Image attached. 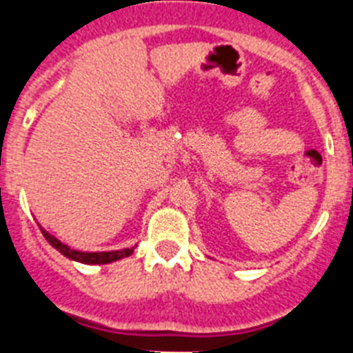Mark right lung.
<instances>
[{"instance_id": "right-lung-1", "label": "right lung", "mask_w": 353, "mask_h": 353, "mask_svg": "<svg viewBox=\"0 0 353 353\" xmlns=\"http://www.w3.org/2000/svg\"><path fill=\"white\" fill-rule=\"evenodd\" d=\"M41 229V227H40ZM41 234L46 236V240L51 243L57 251H60L63 256H68L69 260H74V262H82V263H110L115 262V260H121V258L130 256L133 252L135 247H130V249H122V251H106V252H82L77 251V249H71L69 245L62 243V241L54 238L52 234L46 231V229H41Z\"/></svg>"}]
</instances>
